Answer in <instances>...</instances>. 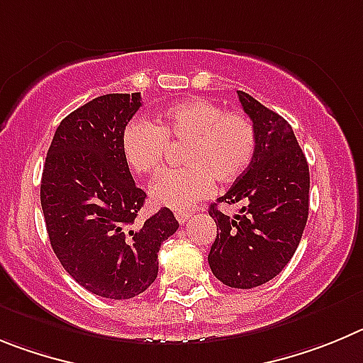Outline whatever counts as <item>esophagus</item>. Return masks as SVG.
Segmentation results:
<instances>
[{"instance_id":"1","label":"esophagus","mask_w":363,"mask_h":363,"mask_svg":"<svg viewBox=\"0 0 363 363\" xmlns=\"http://www.w3.org/2000/svg\"><path fill=\"white\" fill-rule=\"evenodd\" d=\"M189 217H191V213H186V211H175V218L179 220V224H186Z\"/></svg>"}]
</instances>
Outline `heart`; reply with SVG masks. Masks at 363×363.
Listing matches in <instances>:
<instances>
[{
    "mask_svg": "<svg viewBox=\"0 0 363 363\" xmlns=\"http://www.w3.org/2000/svg\"><path fill=\"white\" fill-rule=\"evenodd\" d=\"M168 143L182 145L184 166L168 169L152 186L155 202L188 210L208 195L211 184H230L242 177L257 152V128L244 113H226L213 101L195 99L168 106L157 125L133 119L126 125L121 148L139 175L157 174Z\"/></svg>",
    "mask_w": 363,
    "mask_h": 363,
    "instance_id": "b5f03b06",
    "label": "heart"
}]
</instances>
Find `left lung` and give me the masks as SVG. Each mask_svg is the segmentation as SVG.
<instances>
[{
    "mask_svg": "<svg viewBox=\"0 0 363 363\" xmlns=\"http://www.w3.org/2000/svg\"><path fill=\"white\" fill-rule=\"evenodd\" d=\"M237 94L257 128V152L217 201L240 204V211L228 217L210 206L217 238L208 262L222 284L251 289L275 279L298 247L309 213V166L289 123L250 94Z\"/></svg>",
    "mask_w": 363,
    "mask_h": 363,
    "instance_id": "1",
    "label": "left lung"
}]
</instances>
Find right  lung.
Returning a JSON list of instances; mask_svg holds the SVG:
<instances>
[{
  "label": "right lung",
  "instance_id": "add662e5",
  "mask_svg": "<svg viewBox=\"0 0 363 363\" xmlns=\"http://www.w3.org/2000/svg\"><path fill=\"white\" fill-rule=\"evenodd\" d=\"M141 94H106L61 121L41 177L50 246L77 284L97 296L126 300L157 279V253L179 222L168 208L137 220L146 194L137 188L121 137Z\"/></svg>",
  "mask_w": 363,
  "mask_h": 363
}]
</instances>
